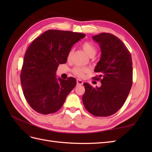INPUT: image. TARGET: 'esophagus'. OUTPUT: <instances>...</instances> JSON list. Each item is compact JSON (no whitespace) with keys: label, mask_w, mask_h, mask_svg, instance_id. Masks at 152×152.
Here are the masks:
<instances>
[{"label":"esophagus","mask_w":152,"mask_h":152,"mask_svg":"<svg viewBox=\"0 0 152 152\" xmlns=\"http://www.w3.org/2000/svg\"><path fill=\"white\" fill-rule=\"evenodd\" d=\"M76 83H77V85H82L83 83V82L81 80L77 79L76 80Z\"/></svg>","instance_id":"1"}]
</instances>
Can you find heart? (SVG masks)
I'll use <instances>...</instances> for the list:
<instances>
[{
    "label": "heart",
    "instance_id": "1",
    "mask_svg": "<svg viewBox=\"0 0 152 152\" xmlns=\"http://www.w3.org/2000/svg\"><path fill=\"white\" fill-rule=\"evenodd\" d=\"M82 47L83 50L85 51V52L88 55L89 57L94 56L96 53V47L90 42H84L82 44ZM73 54V49L69 50V53L67 54V60L70 61ZM89 69L86 67H80L76 66L72 69V72L74 75L76 76L78 78H83L85 76V74L89 72Z\"/></svg>",
    "mask_w": 152,
    "mask_h": 152
}]
</instances>
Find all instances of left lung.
<instances>
[{"mask_svg": "<svg viewBox=\"0 0 152 152\" xmlns=\"http://www.w3.org/2000/svg\"><path fill=\"white\" fill-rule=\"evenodd\" d=\"M101 47V57L94 77L101 80L100 88L84 83L83 105L95 116L107 117L114 114L124 105L133 84V63L129 51L124 42L110 33H103L93 37Z\"/></svg>", "mask_w": 152, "mask_h": 152, "instance_id": "obj_1", "label": "left lung"}]
</instances>
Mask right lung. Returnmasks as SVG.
<instances>
[{"mask_svg":"<svg viewBox=\"0 0 152 152\" xmlns=\"http://www.w3.org/2000/svg\"><path fill=\"white\" fill-rule=\"evenodd\" d=\"M85 37L71 31L48 30L28 46L20 79L25 98L34 110L46 115L62 107L76 80L73 77L57 79L56 70L59 64L66 62L73 45Z\"/></svg>","mask_w":152,"mask_h":152,"instance_id":"add662e5","label":"right lung"}]
</instances>
